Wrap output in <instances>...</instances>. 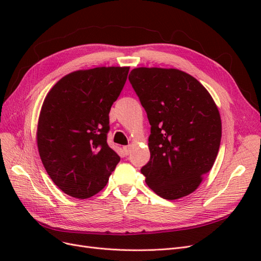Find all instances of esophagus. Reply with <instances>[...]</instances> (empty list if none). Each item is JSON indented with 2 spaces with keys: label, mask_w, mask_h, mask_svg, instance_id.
I'll use <instances>...</instances> for the list:
<instances>
[{
  "label": "esophagus",
  "mask_w": 261,
  "mask_h": 261,
  "mask_svg": "<svg viewBox=\"0 0 261 261\" xmlns=\"http://www.w3.org/2000/svg\"><path fill=\"white\" fill-rule=\"evenodd\" d=\"M130 150H132V146L130 145L123 147V151L125 152V154H129L130 153Z\"/></svg>",
  "instance_id": "1"
}]
</instances>
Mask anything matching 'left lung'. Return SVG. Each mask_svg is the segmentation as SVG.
I'll use <instances>...</instances> for the list:
<instances>
[{"label": "left lung", "mask_w": 261, "mask_h": 261, "mask_svg": "<svg viewBox=\"0 0 261 261\" xmlns=\"http://www.w3.org/2000/svg\"><path fill=\"white\" fill-rule=\"evenodd\" d=\"M128 80L151 125L150 160L141 168L147 185L168 200L192 194L220 148L216 102L196 78L176 68H134Z\"/></svg>", "instance_id": "obj_1"}]
</instances>
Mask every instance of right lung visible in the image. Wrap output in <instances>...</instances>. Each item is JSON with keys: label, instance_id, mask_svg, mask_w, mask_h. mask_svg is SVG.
Masks as SVG:
<instances>
[{"label": "right lung", "instance_id": "add662e5", "mask_svg": "<svg viewBox=\"0 0 261 261\" xmlns=\"http://www.w3.org/2000/svg\"><path fill=\"white\" fill-rule=\"evenodd\" d=\"M129 67L67 74L46 94L37 126L43 167L62 192L78 199L98 194L121 158L109 147V113Z\"/></svg>", "mask_w": 261, "mask_h": 261}]
</instances>
